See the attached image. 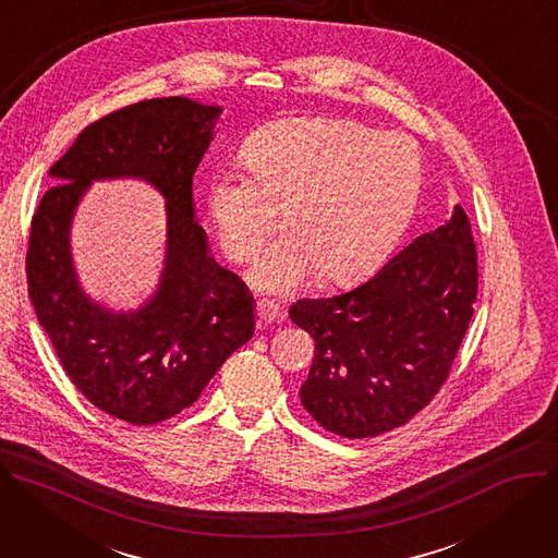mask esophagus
Returning a JSON list of instances; mask_svg holds the SVG:
<instances>
[{"label": "esophagus", "mask_w": 558, "mask_h": 558, "mask_svg": "<svg viewBox=\"0 0 558 558\" xmlns=\"http://www.w3.org/2000/svg\"><path fill=\"white\" fill-rule=\"evenodd\" d=\"M257 319H259V324H264V326L279 322V319H281L279 305H275V303H270V301H259V303H257Z\"/></svg>", "instance_id": "obj_1"}]
</instances>
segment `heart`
I'll list each match as a JSON object with an SVG mask.
<instances>
[{
	"mask_svg": "<svg viewBox=\"0 0 558 558\" xmlns=\"http://www.w3.org/2000/svg\"><path fill=\"white\" fill-rule=\"evenodd\" d=\"M247 174L219 172L208 208L223 255L253 262L277 232L255 283L290 292L307 275L343 283L375 270L405 232L423 183L416 144L352 119H281L247 137Z\"/></svg>",
	"mask_w": 558,
	"mask_h": 558,
	"instance_id": "heart-1",
	"label": "heart"
}]
</instances>
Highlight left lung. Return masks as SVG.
Listing matches in <instances>:
<instances>
[{
  "instance_id": "1",
  "label": "left lung",
  "mask_w": 558,
  "mask_h": 558,
  "mask_svg": "<svg viewBox=\"0 0 558 558\" xmlns=\"http://www.w3.org/2000/svg\"><path fill=\"white\" fill-rule=\"evenodd\" d=\"M476 243L461 206L373 279L330 299H299L290 322L315 339L301 403L345 439L405 425L439 395L478 290Z\"/></svg>"
}]
</instances>
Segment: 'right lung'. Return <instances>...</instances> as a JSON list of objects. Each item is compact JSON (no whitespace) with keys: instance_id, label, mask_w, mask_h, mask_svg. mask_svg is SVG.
Wrapping results in <instances>:
<instances>
[{"instance_id":"right-lung-1","label":"right lung","mask_w":558,"mask_h":558,"mask_svg":"<svg viewBox=\"0 0 558 558\" xmlns=\"http://www.w3.org/2000/svg\"><path fill=\"white\" fill-rule=\"evenodd\" d=\"M221 110L185 97L123 106L86 126L52 163L31 219L28 296L75 388L101 412L153 425L191 408L221 363L255 332L253 296L210 255L193 213V177ZM142 175L167 197L169 251L160 292L112 316L76 286L68 228L93 178Z\"/></svg>"}]
</instances>
